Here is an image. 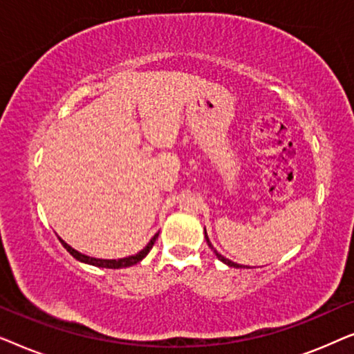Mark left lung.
Returning <instances> with one entry per match:
<instances>
[{
	"instance_id": "1",
	"label": "left lung",
	"mask_w": 354,
	"mask_h": 354,
	"mask_svg": "<svg viewBox=\"0 0 354 354\" xmlns=\"http://www.w3.org/2000/svg\"><path fill=\"white\" fill-rule=\"evenodd\" d=\"M205 236H206V243L211 246V250H214V248H212V245H211V241H209V239H207V235H206V230H205ZM214 253H216V256H217V258H219V259L222 261V263H225L227 266H230V268H245V266H240V264H236V263H232V261H229V259H225V258H224V256H222V254H219V253H217V251H216V250H214Z\"/></svg>"
}]
</instances>
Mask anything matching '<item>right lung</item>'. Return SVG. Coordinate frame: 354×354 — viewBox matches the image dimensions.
I'll list each match as a JSON object with an SVG mask.
<instances>
[{
    "instance_id": "add662e5",
    "label": "right lung",
    "mask_w": 354,
    "mask_h": 354,
    "mask_svg": "<svg viewBox=\"0 0 354 354\" xmlns=\"http://www.w3.org/2000/svg\"><path fill=\"white\" fill-rule=\"evenodd\" d=\"M158 235L159 234H156L151 239V241H149V243L145 246V248L140 251V253H137L135 256H129V258H122V259H96V258H90V256H85V254H82V253H79V251H75L74 248H72V246H69L66 243L64 240H61L59 239V241L62 243V246H64V248L69 251V253L74 256V258L77 259V261H82V263H85V264H91V266H96V268H106V269H120V268H129V266H133V264H137V263H140V261H142L145 256H147L148 253H149V250L153 248V245H154V241H156V239H158Z\"/></svg>"
}]
</instances>
